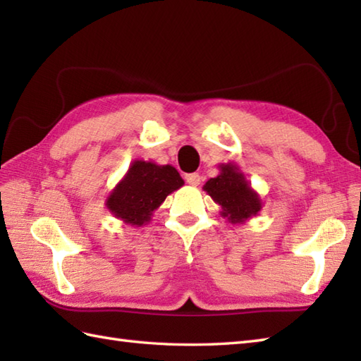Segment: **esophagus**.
I'll return each mask as SVG.
<instances>
[{
  "label": "esophagus",
  "mask_w": 361,
  "mask_h": 361,
  "mask_svg": "<svg viewBox=\"0 0 361 361\" xmlns=\"http://www.w3.org/2000/svg\"><path fill=\"white\" fill-rule=\"evenodd\" d=\"M185 180H186L188 185H190V186L200 185V175H198V173H188V175H185Z\"/></svg>",
  "instance_id": "esophagus-1"
}]
</instances>
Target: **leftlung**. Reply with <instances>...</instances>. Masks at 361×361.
Wrapping results in <instances>:
<instances>
[{
	"mask_svg": "<svg viewBox=\"0 0 361 361\" xmlns=\"http://www.w3.org/2000/svg\"><path fill=\"white\" fill-rule=\"evenodd\" d=\"M220 173L209 178L203 190L220 206V216L233 225H243L262 211V200L234 163L219 164Z\"/></svg>",
	"mask_w": 361,
	"mask_h": 361,
	"instance_id": "1",
	"label": "left lung"
}]
</instances>
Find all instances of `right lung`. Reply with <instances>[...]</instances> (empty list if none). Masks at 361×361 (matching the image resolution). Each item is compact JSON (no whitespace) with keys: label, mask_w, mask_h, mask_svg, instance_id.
<instances>
[{"label":"right lung","mask_w":361,"mask_h":361,"mask_svg":"<svg viewBox=\"0 0 361 361\" xmlns=\"http://www.w3.org/2000/svg\"><path fill=\"white\" fill-rule=\"evenodd\" d=\"M185 181L171 164L135 159L114 189L105 206L114 217L132 226H144L152 220L167 195L180 189Z\"/></svg>","instance_id":"obj_1"}]
</instances>
